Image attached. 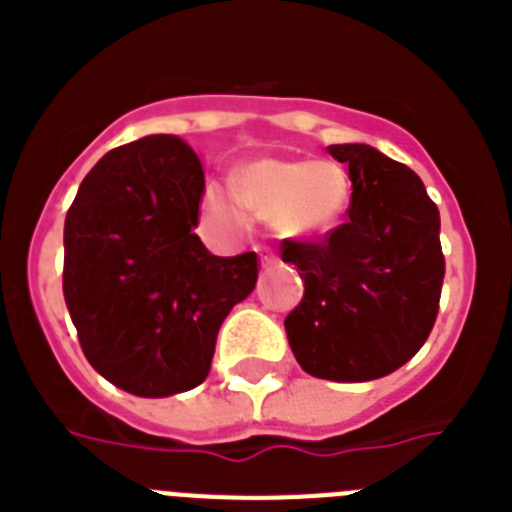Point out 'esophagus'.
Returning <instances> with one entry per match:
<instances>
[{
    "label": "esophagus",
    "instance_id": "34e87169",
    "mask_svg": "<svg viewBox=\"0 0 512 512\" xmlns=\"http://www.w3.org/2000/svg\"><path fill=\"white\" fill-rule=\"evenodd\" d=\"M261 264H264V266L277 264V253L271 251V248H261Z\"/></svg>",
    "mask_w": 512,
    "mask_h": 512
}]
</instances>
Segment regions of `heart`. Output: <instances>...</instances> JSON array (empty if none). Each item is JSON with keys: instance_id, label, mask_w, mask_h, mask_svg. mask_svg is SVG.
<instances>
[{"instance_id": "b5f03b06", "label": "heart", "mask_w": 512, "mask_h": 512, "mask_svg": "<svg viewBox=\"0 0 512 512\" xmlns=\"http://www.w3.org/2000/svg\"><path fill=\"white\" fill-rule=\"evenodd\" d=\"M348 194L351 184L341 166L328 161L264 158L238 171L235 194L223 184H210L205 207L217 223L228 228H241L246 207L292 235H318L341 220Z\"/></svg>"}]
</instances>
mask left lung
I'll use <instances>...</instances> for the list:
<instances>
[{"label":"left lung","mask_w":512,"mask_h":512,"mask_svg":"<svg viewBox=\"0 0 512 512\" xmlns=\"http://www.w3.org/2000/svg\"><path fill=\"white\" fill-rule=\"evenodd\" d=\"M328 153L348 164V217L323 241H282V261L305 282L284 328L307 374L369 382L408 364L431 336L446 274L441 215L420 176L377 148Z\"/></svg>","instance_id":"obj_1"}]
</instances>
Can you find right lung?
I'll use <instances>...</instances> for the list:
<instances>
[{
	"label": "right lung",
	"instance_id": "right-lung-1",
	"mask_svg": "<svg viewBox=\"0 0 512 512\" xmlns=\"http://www.w3.org/2000/svg\"><path fill=\"white\" fill-rule=\"evenodd\" d=\"M205 171L176 135L112 148L63 225V297L89 364L120 390L169 397L210 374L217 330L259 256H212L194 233Z\"/></svg>",
	"mask_w": 512,
	"mask_h": 512
}]
</instances>
